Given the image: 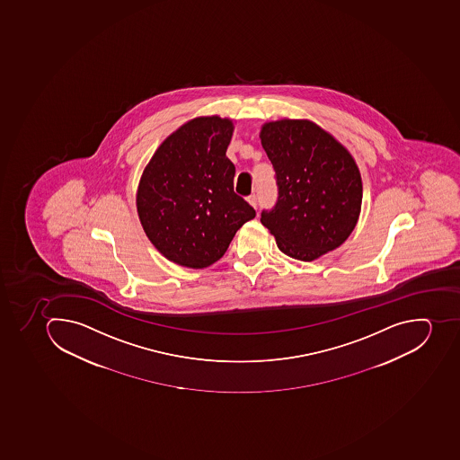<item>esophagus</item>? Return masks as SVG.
Masks as SVG:
<instances>
[{"label":"esophagus","instance_id":"esophagus-1","mask_svg":"<svg viewBox=\"0 0 460 460\" xmlns=\"http://www.w3.org/2000/svg\"><path fill=\"white\" fill-rule=\"evenodd\" d=\"M247 200L255 209L259 208V194H251V196H248Z\"/></svg>","mask_w":460,"mask_h":460}]
</instances>
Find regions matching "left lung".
I'll list each match as a JSON object with an SVG mask.
<instances>
[{"instance_id": "left-lung-1", "label": "left lung", "mask_w": 460, "mask_h": 460, "mask_svg": "<svg viewBox=\"0 0 460 460\" xmlns=\"http://www.w3.org/2000/svg\"><path fill=\"white\" fill-rule=\"evenodd\" d=\"M260 137L278 184L276 205L260 220L281 252L312 261L340 247L356 226L363 198L353 156L309 120L267 123Z\"/></svg>"}]
</instances>
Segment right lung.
Segmentation results:
<instances>
[{
  "instance_id": "add662e5",
  "label": "right lung",
  "mask_w": 460,
  "mask_h": 460,
  "mask_svg": "<svg viewBox=\"0 0 460 460\" xmlns=\"http://www.w3.org/2000/svg\"><path fill=\"white\" fill-rule=\"evenodd\" d=\"M232 130L228 119H193L161 144L142 174L137 206L145 234L180 266L217 261L255 217L234 191L235 165L226 156Z\"/></svg>"
}]
</instances>
